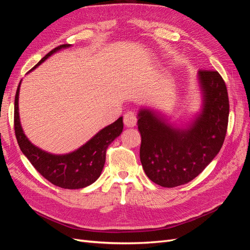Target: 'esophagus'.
Wrapping results in <instances>:
<instances>
[{
  "label": "esophagus",
  "mask_w": 250,
  "mask_h": 250,
  "mask_svg": "<svg viewBox=\"0 0 250 250\" xmlns=\"http://www.w3.org/2000/svg\"><path fill=\"white\" fill-rule=\"evenodd\" d=\"M123 121H124V124L126 127H133V126H135V124H137L138 119H137V117H135L134 112L128 111L124 115Z\"/></svg>",
  "instance_id": "34e87169"
}]
</instances>
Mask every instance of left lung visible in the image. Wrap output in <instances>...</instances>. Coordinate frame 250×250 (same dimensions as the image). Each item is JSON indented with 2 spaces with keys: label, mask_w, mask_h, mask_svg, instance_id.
Returning <instances> with one entry per match:
<instances>
[{
  "label": "left lung",
  "mask_w": 250,
  "mask_h": 250,
  "mask_svg": "<svg viewBox=\"0 0 250 250\" xmlns=\"http://www.w3.org/2000/svg\"><path fill=\"white\" fill-rule=\"evenodd\" d=\"M199 80L204 106L190 129L172 128L150 110L139 113L141 163L146 175L158 186L188 184L207 168L223 145L229 115L228 88L215 70H200Z\"/></svg>",
  "instance_id": "left-lung-1"
}]
</instances>
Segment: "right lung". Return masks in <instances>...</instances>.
I'll return each mask as SVG.
<instances>
[{
	"instance_id": "right-lung-1",
	"label": "right lung",
	"mask_w": 250,
	"mask_h": 250,
	"mask_svg": "<svg viewBox=\"0 0 250 250\" xmlns=\"http://www.w3.org/2000/svg\"><path fill=\"white\" fill-rule=\"evenodd\" d=\"M67 47H70V44L66 43L53 49L33 69L43 62L53 53ZM20 85L21 82L14 98V132L21 152L26 155L35 170L54 186L73 190L85 188L95 183L104 167L107 147L123 130L122 117H120L115 123L103 128L85 145L74 152L65 155L50 154L32 145L22 132L19 117Z\"/></svg>"
}]
</instances>
